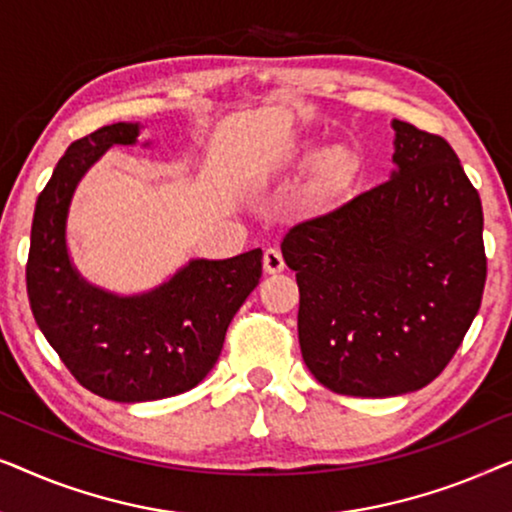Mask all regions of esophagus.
<instances>
[{
	"label": "esophagus",
	"instance_id": "esophagus-1",
	"mask_svg": "<svg viewBox=\"0 0 512 512\" xmlns=\"http://www.w3.org/2000/svg\"><path fill=\"white\" fill-rule=\"evenodd\" d=\"M263 270L268 272V275H275V272H282L284 270V258L279 254L277 249H265L263 254Z\"/></svg>",
	"mask_w": 512,
	"mask_h": 512
}]
</instances>
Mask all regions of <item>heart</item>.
Segmentation results:
<instances>
[{
    "instance_id": "heart-1",
    "label": "heart",
    "mask_w": 512,
    "mask_h": 512,
    "mask_svg": "<svg viewBox=\"0 0 512 512\" xmlns=\"http://www.w3.org/2000/svg\"><path fill=\"white\" fill-rule=\"evenodd\" d=\"M279 167L307 170L314 167L310 179V200L319 207H328L347 198L361 177V158L352 146L338 144L326 149L319 142H300L286 151Z\"/></svg>"
}]
</instances>
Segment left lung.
<instances>
[{
    "mask_svg": "<svg viewBox=\"0 0 512 512\" xmlns=\"http://www.w3.org/2000/svg\"><path fill=\"white\" fill-rule=\"evenodd\" d=\"M394 128L389 181L282 242L300 291L298 340L326 389L384 398L443 373L487 279L480 195L443 137Z\"/></svg>",
    "mask_w": 512,
    "mask_h": 512,
    "instance_id": "left-lung-1",
    "label": "left lung"
}]
</instances>
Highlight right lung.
<instances>
[{
    "mask_svg": "<svg viewBox=\"0 0 512 512\" xmlns=\"http://www.w3.org/2000/svg\"><path fill=\"white\" fill-rule=\"evenodd\" d=\"M139 132V123H114L69 144L39 193L27 256V296L41 333L83 387L118 403L170 398L205 380L263 270V251L251 249L223 261L193 258L132 296L81 277L67 249L74 191L111 146L137 144Z\"/></svg>",
    "mask_w": 512,
    "mask_h": 512,
    "instance_id": "obj_1",
    "label": "right lung"
}]
</instances>
